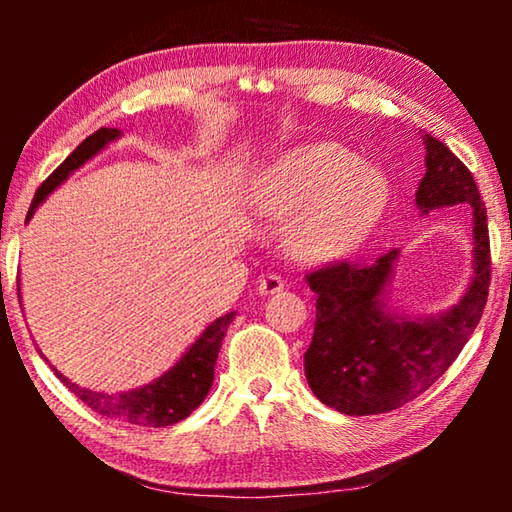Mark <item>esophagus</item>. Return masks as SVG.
Listing matches in <instances>:
<instances>
[{"mask_svg": "<svg viewBox=\"0 0 512 512\" xmlns=\"http://www.w3.org/2000/svg\"><path fill=\"white\" fill-rule=\"evenodd\" d=\"M282 289H284V280L280 275H273V273L262 275L257 282V291L262 293V296H271V293H277Z\"/></svg>", "mask_w": 512, "mask_h": 512, "instance_id": "esophagus-1", "label": "esophagus"}]
</instances>
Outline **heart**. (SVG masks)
Here are the masks:
<instances>
[{
  "label": "heart",
  "instance_id": "heart-1",
  "mask_svg": "<svg viewBox=\"0 0 512 512\" xmlns=\"http://www.w3.org/2000/svg\"><path fill=\"white\" fill-rule=\"evenodd\" d=\"M391 185L341 144L289 151L257 183L253 210L287 223L282 244L298 264H327L352 255L384 216Z\"/></svg>",
  "mask_w": 512,
  "mask_h": 512
}]
</instances>
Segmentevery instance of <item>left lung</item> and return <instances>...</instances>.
<instances>
[{
	"label": "left lung",
	"mask_w": 512,
	"mask_h": 512,
	"mask_svg": "<svg viewBox=\"0 0 512 512\" xmlns=\"http://www.w3.org/2000/svg\"><path fill=\"white\" fill-rule=\"evenodd\" d=\"M422 142L427 173L415 205L420 214L472 207V280L452 309L409 318L386 307L400 250L379 255L368 266L341 262L307 275L318 298L305 375L318 400L345 415L388 413L431 388L470 341L488 302L490 237L479 187L443 142L429 133Z\"/></svg>",
	"instance_id": "1"
}]
</instances>
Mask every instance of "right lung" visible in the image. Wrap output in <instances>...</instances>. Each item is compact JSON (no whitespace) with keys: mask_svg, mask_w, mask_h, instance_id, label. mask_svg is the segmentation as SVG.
Returning <instances> with one entry per match:
<instances>
[{"mask_svg":"<svg viewBox=\"0 0 512 512\" xmlns=\"http://www.w3.org/2000/svg\"><path fill=\"white\" fill-rule=\"evenodd\" d=\"M119 137L121 131H117V128H99L97 133L85 137V140L67 155L65 162L40 185L36 198H33V203L29 207L27 221L31 219L33 212L38 210V205L45 201L58 185H63L76 169L83 167L85 162L92 160L94 155L101 153L110 142L119 140ZM232 318H235V311L216 318L214 323L205 327V332L189 345L183 357L173 363L164 375L153 379L151 384L135 388V391L97 393L90 391V388H81L79 384H72V381L65 375H60L54 368L56 377L63 381L79 400L88 404L92 411L103 415V418L140 424V427H169V424L185 420L189 413L201 406L207 393H210L216 357H219L223 336L228 332Z\"/></svg>","mask_w":512,"mask_h":512,"instance_id":"obj_1","label":"right lung"}]
</instances>
